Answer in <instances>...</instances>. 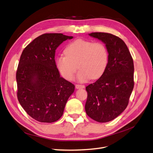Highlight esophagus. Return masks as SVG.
Here are the masks:
<instances>
[{
	"label": "esophagus",
	"instance_id": "34e87169",
	"mask_svg": "<svg viewBox=\"0 0 153 153\" xmlns=\"http://www.w3.org/2000/svg\"><path fill=\"white\" fill-rule=\"evenodd\" d=\"M75 87H76V89H84L85 86L84 85L76 84V85H75Z\"/></svg>",
	"mask_w": 153,
	"mask_h": 153
}]
</instances>
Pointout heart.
<instances>
[{
  "label": "heart",
  "instance_id": "obj_1",
  "mask_svg": "<svg viewBox=\"0 0 153 153\" xmlns=\"http://www.w3.org/2000/svg\"><path fill=\"white\" fill-rule=\"evenodd\" d=\"M65 55H60L55 60L62 76L67 80L73 79L77 69V79L80 82L90 78L98 79L105 72L108 63V51L101 42L78 39L69 43L64 50Z\"/></svg>",
  "mask_w": 153,
  "mask_h": 153
}]
</instances>
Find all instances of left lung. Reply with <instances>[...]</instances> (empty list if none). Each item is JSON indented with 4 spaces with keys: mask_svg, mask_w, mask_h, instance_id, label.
Returning <instances> with one entry per match:
<instances>
[{
    "mask_svg": "<svg viewBox=\"0 0 153 153\" xmlns=\"http://www.w3.org/2000/svg\"><path fill=\"white\" fill-rule=\"evenodd\" d=\"M91 37L105 44L108 63L98 80L85 87L86 114L99 123L109 122L126 109L134 87L133 61L126 45L119 37L92 32Z\"/></svg>",
    "mask_w": 153,
    "mask_h": 153,
    "instance_id": "obj_1",
    "label": "left lung"
}]
</instances>
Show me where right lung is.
I'll return each mask as SVG.
<instances>
[{
	"instance_id": "add662e5",
	"label": "right lung",
	"mask_w": 153,
	"mask_h": 153,
	"mask_svg": "<svg viewBox=\"0 0 153 153\" xmlns=\"http://www.w3.org/2000/svg\"><path fill=\"white\" fill-rule=\"evenodd\" d=\"M73 36L48 33L38 36L23 50L16 71L17 97L27 114L41 123H53L63 115L75 85L60 75L55 50Z\"/></svg>"
}]
</instances>
